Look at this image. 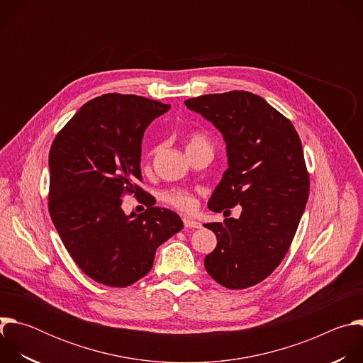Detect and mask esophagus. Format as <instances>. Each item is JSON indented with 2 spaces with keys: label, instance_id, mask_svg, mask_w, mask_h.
Returning a JSON list of instances; mask_svg holds the SVG:
<instances>
[{
  "label": "esophagus",
  "instance_id": "obj_1",
  "mask_svg": "<svg viewBox=\"0 0 363 363\" xmlns=\"http://www.w3.org/2000/svg\"><path fill=\"white\" fill-rule=\"evenodd\" d=\"M182 221H184L185 228H199V227H201V224H199L198 221L191 220V218H188V217H185Z\"/></svg>",
  "mask_w": 363,
  "mask_h": 363
}]
</instances>
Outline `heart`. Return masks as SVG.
Masks as SVG:
<instances>
[{
  "instance_id": "b5f03b06",
  "label": "heart",
  "mask_w": 363,
  "mask_h": 363,
  "mask_svg": "<svg viewBox=\"0 0 363 363\" xmlns=\"http://www.w3.org/2000/svg\"><path fill=\"white\" fill-rule=\"evenodd\" d=\"M194 147H205V149L213 150L210 139L199 132L192 133L186 140V150ZM164 201L182 213H192L198 205L196 195L192 191L184 189V188H174L167 191L164 194Z\"/></svg>"
}]
</instances>
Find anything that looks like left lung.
I'll use <instances>...</instances> for the list:
<instances>
[{"label": "left lung", "instance_id": "1", "mask_svg": "<svg viewBox=\"0 0 363 363\" xmlns=\"http://www.w3.org/2000/svg\"><path fill=\"white\" fill-rule=\"evenodd\" d=\"M223 133L228 169L208 208L240 218L205 224L217 235L205 269L221 286L241 290L267 279L283 262L308 198L310 179L293 123L254 93L233 90L185 100Z\"/></svg>", "mask_w": 363, "mask_h": 363}]
</instances>
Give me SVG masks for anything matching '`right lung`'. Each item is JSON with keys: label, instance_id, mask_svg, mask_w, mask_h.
I'll return each mask as SVG.
<instances>
[{"label": "right lung", "instance_id": "obj_1", "mask_svg": "<svg viewBox=\"0 0 363 363\" xmlns=\"http://www.w3.org/2000/svg\"><path fill=\"white\" fill-rule=\"evenodd\" d=\"M169 109L136 94H103L82 106L51 143L50 217L74 263L100 284L126 287L146 276L157 248L184 227L136 184L143 132ZM126 193L143 194L148 208L126 216Z\"/></svg>", "mask_w": 363, "mask_h": 363}]
</instances>
